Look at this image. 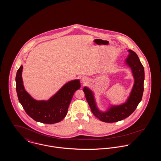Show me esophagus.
Returning <instances> with one entry per match:
<instances>
[{"label": "esophagus", "mask_w": 161, "mask_h": 161, "mask_svg": "<svg viewBox=\"0 0 161 161\" xmlns=\"http://www.w3.org/2000/svg\"><path fill=\"white\" fill-rule=\"evenodd\" d=\"M88 81H89V79L86 76H83V77L81 78V82L83 84H86Z\"/></svg>", "instance_id": "esophagus-1"}]
</instances>
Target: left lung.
<instances>
[{
    "instance_id": "8db88e82",
    "label": "left lung",
    "mask_w": 161,
    "mask_h": 161,
    "mask_svg": "<svg viewBox=\"0 0 161 161\" xmlns=\"http://www.w3.org/2000/svg\"><path fill=\"white\" fill-rule=\"evenodd\" d=\"M129 54L125 63L131 70L134 78V83L129 97L120 105H111L106 111L100 110L97 105L94 92L87 87H84L83 91L91 111L99 120L105 123H115L129 116L142 99L145 80L144 67L138 56L132 50H128Z\"/></svg>"
}]
</instances>
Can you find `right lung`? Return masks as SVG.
I'll list each match as a JSON object with an SVG mask.
<instances>
[{
  "mask_svg": "<svg viewBox=\"0 0 161 161\" xmlns=\"http://www.w3.org/2000/svg\"><path fill=\"white\" fill-rule=\"evenodd\" d=\"M23 68L21 65L16 73V89L19 102L26 113L36 121L45 124H54L62 121L67 113L75 92L81 87L80 80H74L65 83L47 100H37L25 90Z\"/></svg>",
  "mask_w": 161,
  "mask_h": 161,
  "instance_id": "1",
  "label": "right lung"
}]
</instances>
